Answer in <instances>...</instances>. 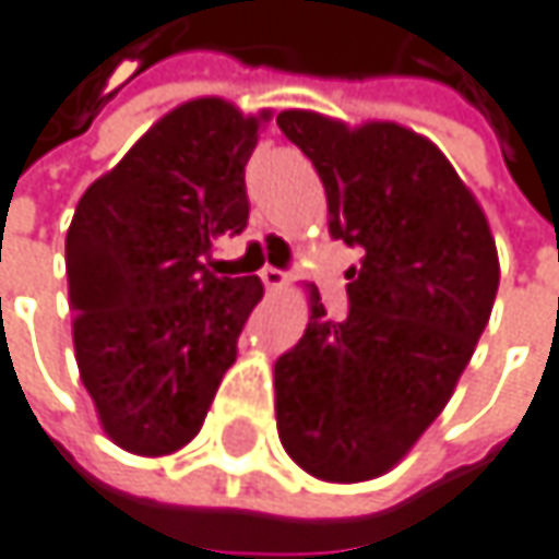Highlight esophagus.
<instances>
[{
	"instance_id": "obj_1",
	"label": "esophagus",
	"mask_w": 559,
	"mask_h": 559,
	"mask_svg": "<svg viewBox=\"0 0 559 559\" xmlns=\"http://www.w3.org/2000/svg\"><path fill=\"white\" fill-rule=\"evenodd\" d=\"M262 281H265L269 290H281V287L287 284V275H284L281 269H272V265H269V269H262Z\"/></svg>"
}]
</instances>
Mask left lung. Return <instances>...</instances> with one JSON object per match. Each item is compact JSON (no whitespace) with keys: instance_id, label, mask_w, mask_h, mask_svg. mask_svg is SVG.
<instances>
[{"instance_id":"obj_1","label":"left lung","mask_w":559,"mask_h":559,"mask_svg":"<svg viewBox=\"0 0 559 559\" xmlns=\"http://www.w3.org/2000/svg\"><path fill=\"white\" fill-rule=\"evenodd\" d=\"M278 126L323 180L330 233L366 252L346 272L349 317L330 320L310 287L307 330L275 362L281 447L313 479L369 483L411 453L469 366L499 290L496 236L427 135L313 109H284Z\"/></svg>"}]
</instances>
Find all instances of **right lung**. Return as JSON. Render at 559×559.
Segmentation results:
<instances>
[{"mask_svg": "<svg viewBox=\"0 0 559 559\" xmlns=\"http://www.w3.org/2000/svg\"><path fill=\"white\" fill-rule=\"evenodd\" d=\"M272 109L197 96L165 112L76 203L67 229L73 353L103 433L135 456H170L203 427L259 278L206 259L249 223L246 162Z\"/></svg>", "mask_w": 559, "mask_h": 559, "instance_id": "1", "label": "right lung"}]
</instances>
